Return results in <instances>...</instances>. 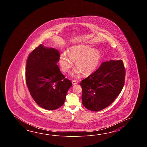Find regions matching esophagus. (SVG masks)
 I'll list each match as a JSON object with an SVG mask.
<instances>
[{
    "instance_id": "34e87169",
    "label": "esophagus",
    "mask_w": 147,
    "mask_h": 147,
    "mask_svg": "<svg viewBox=\"0 0 147 147\" xmlns=\"http://www.w3.org/2000/svg\"><path fill=\"white\" fill-rule=\"evenodd\" d=\"M72 83L73 84H78V81H77V80H74L72 81Z\"/></svg>"
}]
</instances>
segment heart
Segmentation results:
<instances>
[{
	"instance_id": "obj_1",
	"label": "heart",
	"mask_w": 147,
	"mask_h": 147,
	"mask_svg": "<svg viewBox=\"0 0 147 147\" xmlns=\"http://www.w3.org/2000/svg\"><path fill=\"white\" fill-rule=\"evenodd\" d=\"M101 61V55L94 49L88 46H76L71 47L68 54L64 53L60 56L59 63L64 72H69L75 62L77 69L75 70L72 75L78 78L80 72L84 76L92 74L97 69Z\"/></svg>"
}]
</instances>
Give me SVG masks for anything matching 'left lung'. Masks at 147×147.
<instances>
[{
	"label": "left lung",
	"instance_id": "1",
	"mask_svg": "<svg viewBox=\"0 0 147 147\" xmlns=\"http://www.w3.org/2000/svg\"><path fill=\"white\" fill-rule=\"evenodd\" d=\"M125 76L122 60L103 62L98 69L80 83L82 105L94 111L109 106L122 90Z\"/></svg>",
	"mask_w": 147,
	"mask_h": 147
}]
</instances>
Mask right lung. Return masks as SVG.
Listing matches in <instances>:
<instances>
[{"label":"right lung","instance_id":"1","mask_svg":"<svg viewBox=\"0 0 147 147\" xmlns=\"http://www.w3.org/2000/svg\"><path fill=\"white\" fill-rule=\"evenodd\" d=\"M59 52L40 45L29 54L26 63V82L38 105L53 110L62 106L71 81L60 71L57 65Z\"/></svg>","mask_w":147,"mask_h":147}]
</instances>
